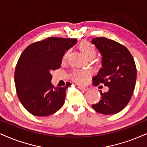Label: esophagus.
<instances>
[{
	"mask_svg": "<svg viewBox=\"0 0 147 147\" xmlns=\"http://www.w3.org/2000/svg\"><path fill=\"white\" fill-rule=\"evenodd\" d=\"M78 88H80V90H86L88 89V88L87 87V86H81V85H78Z\"/></svg>",
	"mask_w": 147,
	"mask_h": 147,
	"instance_id": "esophagus-1",
	"label": "esophagus"
}]
</instances>
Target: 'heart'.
I'll return each instance as SVG.
<instances>
[{"mask_svg":"<svg viewBox=\"0 0 147 147\" xmlns=\"http://www.w3.org/2000/svg\"><path fill=\"white\" fill-rule=\"evenodd\" d=\"M79 48L82 52V54L86 58H89L92 57H95L96 51L95 47L93 45L87 41H82L80 43ZM69 54V50L65 52V53L63 55V59H67ZM90 75V71L88 70L80 69H74L71 74V78L80 84H83L86 82L88 78Z\"/></svg>","mask_w":147,"mask_h":147,"instance_id":"heart-1","label":"heart"}]
</instances>
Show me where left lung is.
Returning <instances> with one entry per match:
<instances>
[{
    "label": "left lung",
    "mask_w": 147,
    "mask_h": 147,
    "mask_svg": "<svg viewBox=\"0 0 147 147\" xmlns=\"http://www.w3.org/2000/svg\"><path fill=\"white\" fill-rule=\"evenodd\" d=\"M92 43L102 56V67L93 78V84H104L108 92L100 91L101 99L92 108L103 115H113L127 105L134 90L137 77L134 59L123 45L106 37H96Z\"/></svg>",
    "instance_id": "8db88e82"
}]
</instances>
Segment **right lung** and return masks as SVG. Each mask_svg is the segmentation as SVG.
Segmentation results:
<instances>
[{"label": "right lung", "mask_w": 147, "mask_h": 147, "mask_svg": "<svg viewBox=\"0 0 147 147\" xmlns=\"http://www.w3.org/2000/svg\"><path fill=\"white\" fill-rule=\"evenodd\" d=\"M76 39L50 37L30 44L24 50L15 70V85L20 101L28 112L37 117L55 113L63 106L64 87H54L50 72L60 68L65 51Z\"/></svg>", "instance_id": "add662e5"}]
</instances>
